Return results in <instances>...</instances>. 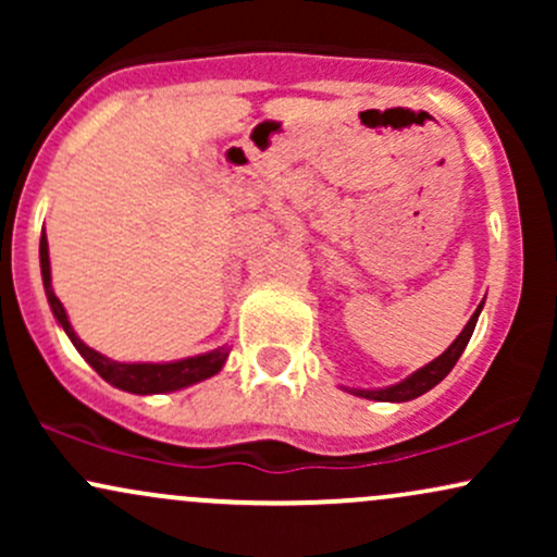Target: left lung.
Returning <instances> with one entry per match:
<instances>
[{"instance_id":"8db88e82","label":"left lung","mask_w":557,"mask_h":557,"mask_svg":"<svg viewBox=\"0 0 557 557\" xmlns=\"http://www.w3.org/2000/svg\"><path fill=\"white\" fill-rule=\"evenodd\" d=\"M482 306H484V300H482V304H479V309L474 311V314H471L469 322H466V327L461 330V335H458L456 341L447 345V348L437 356V359L430 361V363H424V367L417 369V372L408 374L406 380L395 382V385H387V387H369V389H363V387H345L343 385V389H345V393H350V395H359V398L380 400V403H406V400L419 398V395L430 393L434 385H440V382H443L445 376L450 374V369L456 367V361L461 359L463 348H466V345H469L471 335H474L476 319H479V314H482Z\"/></svg>"}]
</instances>
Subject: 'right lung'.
Segmentation results:
<instances>
[{
    "label": "right lung",
    "mask_w": 557,
    "mask_h": 557,
    "mask_svg": "<svg viewBox=\"0 0 557 557\" xmlns=\"http://www.w3.org/2000/svg\"><path fill=\"white\" fill-rule=\"evenodd\" d=\"M38 259H41V280H44V293H47L49 309L57 319L70 343L75 345V350L91 363V369L101 380L110 382L112 387L125 389L133 395H162V393H175V389L190 387L196 382L209 380V376L220 374L230 356V345H220V348L207 350V354L188 356V359L177 361H114L110 356L99 354V350L88 348L81 341L78 332L70 324L65 306L57 298L52 287V264H49V243L47 233L41 230V243H38Z\"/></svg>",
    "instance_id": "1"
}]
</instances>
